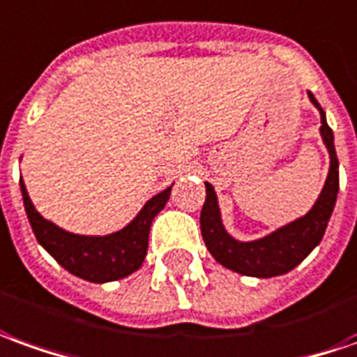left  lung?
<instances>
[{
	"instance_id": "obj_1",
	"label": "left lung",
	"mask_w": 357,
	"mask_h": 357,
	"mask_svg": "<svg viewBox=\"0 0 357 357\" xmlns=\"http://www.w3.org/2000/svg\"><path fill=\"white\" fill-rule=\"evenodd\" d=\"M309 100L321 114V137L328 151V174L317 202L305 215L289 221L260 239L239 241L223 225L220 200L210 183L206 184V202L200 213L202 237L210 255L221 266L229 268L237 274L252 278H274L287 274L297 264H301L309 252L323 239L328 220L333 215L336 196H338V159L334 149V134L326 124V114L314 99L307 93Z\"/></svg>"
}]
</instances>
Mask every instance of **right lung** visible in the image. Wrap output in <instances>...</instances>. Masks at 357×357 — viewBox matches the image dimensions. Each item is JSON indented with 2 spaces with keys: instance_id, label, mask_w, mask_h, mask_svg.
<instances>
[{
  "instance_id": "obj_1",
  "label": "right lung",
  "mask_w": 357,
  "mask_h": 357,
  "mask_svg": "<svg viewBox=\"0 0 357 357\" xmlns=\"http://www.w3.org/2000/svg\"><path fill=\"white\" fill-rule=\"evenodd\" d=\"M19 186L23 194L24 211L36 241L70 274L93 284L116 282L142 268L147 255L151 221L163 210L165 204L169 202L173 188L169 186L163 192L149 198L126 227L108 235H79L61 229L56 223L40 215V211L34 208L33 200L26 192L23 176L19 181Z\"/></svg>"
}]
</instances>
